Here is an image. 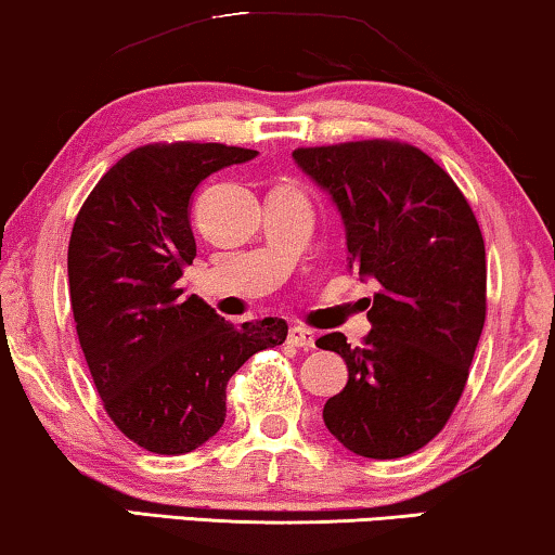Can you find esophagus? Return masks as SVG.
I'll return each instance as SVG.
<instances>
[{
    "label": "esophagus",
    "mask_w": 555,
    "mask_h": 555,
    "mask_svg": "<svg viewBox=\"0 0 555 555\" xmlns=\"http://www.w3.org/2000/svg\"><path fill=\"white\" fill-rule=\"evenodd\" d=\"M287 340H291L293 346L306 348V351L308 348H315V336L308 328H300V325H293V328L287 331Z\"/></svg>",
    "instance_id": "obj_1"
}]
</instances>
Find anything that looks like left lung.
<instances>
[{
	"instance_id": "obj_1",
	"label": "left lung",
	"mask_w": 555,
	"mask_h": 555,
	"mask_svg": "<svg viewBox=\"0 0 555 555\" xmlns=\"http://www.w3.org/2000/svg\"><path fill=\"white\" fill-rule=\"evenodd\" d=\"M346 227L348 268L376 280L371 331L315 340L348 366L323 422L346 450L397 460L439 435L465 389L485 325V242L457 184L424 151L353 141L293 151Z\"/></svg>"
}]
</instances>
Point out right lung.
Wrapping results in <instances>:
<instances>
[{
	"label": "right lung",
	"mask_w": 555,
	"mask_h": 555,
	"mask_svg": "<svg viewBox=\"0 0 555 555\" xmlns=\"http://www.w3.org/2000/svg\"><path fill=\"white\" fill-rule=\"evenodd\" d=\"M255 156L224 143L141 146L98 181L73 224L67 280L80 348L105 412L149 452L186 454L215 437L234 371L287 336L283 318L224 323L179 283L196 257L194 189Z\"/></svg>",
	"instance_id": "right-lung-1"
}]
</instances>
